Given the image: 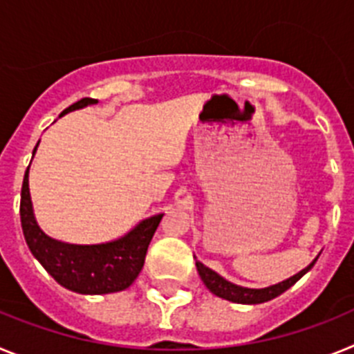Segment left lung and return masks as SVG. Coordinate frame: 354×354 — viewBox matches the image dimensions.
Masks as SVG:
<instances>
[{"label":"left lung","instance_id":"8db88e82","mask_svg":"<svg viewBox=\"0 0 354 354\" xmlns=\"http://www.w3.org/2000/svg\"><path fill=\"white\" fill-rule=\"evenodd\" d=\"M315 261H317V257H315L310 264L306 266L305 270L299 271V273L292 274V277L283 280V282H278L274 283V286L264 287V289H250V287L236 286V283L225 280L221 274L212 271L211 268L204 266L200 261H195V264H196V271H198L200 278H202V282L205 283V287H207L214 296L227 299V301L241 303V305H257V303L270 301V299L277 298V296H280L282 292H286L289 287H292L294 283L298 282L303 274L308 273V271L312 270V266L315 264Z\"/></svg>","mask_w":354,"mask_h":354}]
</instances>
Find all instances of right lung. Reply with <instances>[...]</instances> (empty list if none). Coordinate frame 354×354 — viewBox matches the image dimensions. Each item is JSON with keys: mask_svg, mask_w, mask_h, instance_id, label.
Here are the masks:
<instances>
[{"mask_svg": "<svg viewBox=\"0 0 354 354\" xmlns=\"http://www.w3.org/2000/svg\"><path fill=\"white\" fill-rule=\"evenodd\" d=\"M97 104V99H81L64 113ZM39 147V143H37ZM37 147L33 154L37 152ZM30 167L21 189V227L33 257L65 289L77 294H109L124 290L136 280L145 262L147 248L162 214L140 221L122 237L99 245H72L53 239L35 220L28 184Z\"/></svg>", "mask_w": 354, "mask_h": 354, "instance_id": "right-lung-1", "label": "right lung"}]
</instances>
